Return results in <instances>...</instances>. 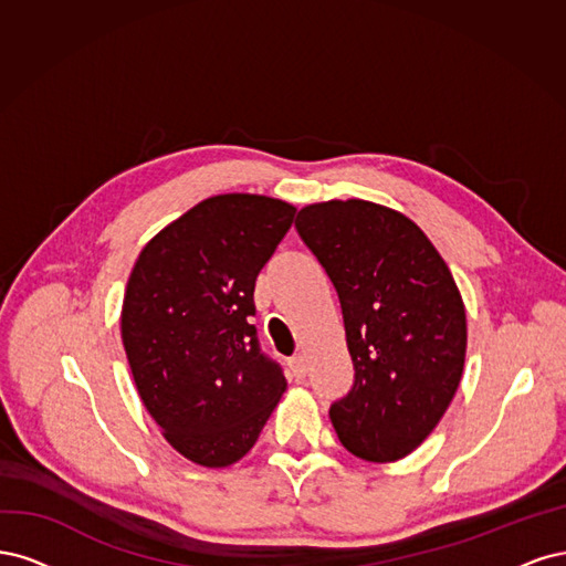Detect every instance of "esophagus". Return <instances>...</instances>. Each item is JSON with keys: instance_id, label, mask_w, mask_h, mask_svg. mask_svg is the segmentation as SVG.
Segmentation results:
<instances>
[{"instance_id": "obj_1", "label": "esophagus", "mask_w": 566, "mask_h": 566, "mask_svg": "<svg viewBox=\"0 0 566 566\" xmlns=\"http://www.w3.org/2000/svg\"><path fill=\"white\" fill-rule=\"evenodd\" d=\"M289 371H291V376H294L296 380H301V378H305V374H307V361H305V357H291L289 359Z\"/></svg>"}]
</instances>
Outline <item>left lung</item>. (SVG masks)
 <instances>
[{"mask_svg": "<svg viewBox=\"0 0 566 566\" xmlns=\"http://www.w3.org/2000/svg\"><path fill=\"white\" fill-rule=\"evenodd\" d=\"M301 240L334 282L353 390L332 405L340 444L357 459H405L442 421L468 348L461 291L411 218L367 199H329L296 216Z\"/></svg>", "mask_w": 566, "mask_h": 566, "instance_id": "8db88e82", "label": "left lung"}]
</instances>
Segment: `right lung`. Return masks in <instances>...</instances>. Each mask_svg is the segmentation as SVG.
Instances as JSON below:
<instances>
[{
	"label": "right lung",
	"mask_w": 566,
	"mask_h": 566,
	"mask_svg": "<svg viewBox=\"0 0 566 566\" xmlns=\"http://www.w3.org/2000/svg\"><path fill=\"white\" fill-rule=\"evenodd\" d=\"M296 207L230 192L195 205L143 247L122 343L136 390L180 455L226 468L249 453L286 390L256 340L253 286Z\"/></svg>",
	"instance_id": "right-lung-1"
}]
</instances>
